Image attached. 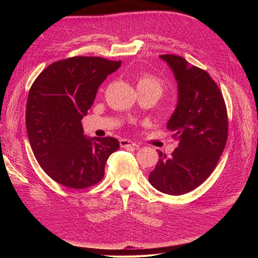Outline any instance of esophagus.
Listing matches in <instances>:
<instances>
[{
    "label": "esophagus",
    "instance_id": "34e87169",
    "mask_svg": "<svg viewBox=\"0 0 258 258\" xmlns=\"http://www.w3.org/2000/svg\"><path fill=\"white\" fill-rule=\"evenodd\" d=\"M119 144L121 147H134V148L139 147L138 144H136L135 142H132V141H130V140H127V139L119 140Z\"/></svg>",
    "mask_w": 258,
    "mask_h": 258
}]
</instances>
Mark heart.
<instances>
[{
	"label": "heart",
	"mask_w": 258,
	"mask_h": 258,
	"mask_svg": "<svg viewBox=\"0 0 258 258\" xmlns=\"http://www.w3.org/2000/svg\"><path fill=\"white\" fill-rule=\"evenodd\" d=\"M138 87L153 88V89H156L161 93V91H162V82L158 79V77L150 75V74H144L139 79Z\"/></svg>",
	"instance_id": "1"
}]
</instances>
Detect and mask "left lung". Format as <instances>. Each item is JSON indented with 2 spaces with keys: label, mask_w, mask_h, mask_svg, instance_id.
<instances>
[{
  "label": "left lung",
  "mask_w": 258,
  "mask_h": 258,
  "mask_svg": "<svg viewBox=\"0 0 258 258\" xmlns=\"http://www.w3.org/2000/svg\"><path fill=\"white\" fill-rule=\"evenodd\" d=\"M177 83V103L167 122L177 147L159 160L148 181L156 189L178 196L204 183L216 167L227 142L224 98L211 76L184 58L161 54Z\"/></svg>",
  "instance_id": "1"
}]
</instances>
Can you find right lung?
<instances>
[{"mask_svg":"<svg viewBox=\"0 0 258 258\" xmlns=\"http://www.w3.org/2000/svg\"><path fill=\"white\" fill-rule=\"evenodd\" d=\"M121 61L73 57L46 68L29 91L26 127L38 165L53 181L74 189L99 183L105 162L119 148L115 138L84 135L88 114L104 80Z\"/></svg>","mask_w":258,"mask_h":258,"instance_id":"add662e5","label":"right lung"}]
</instances>
